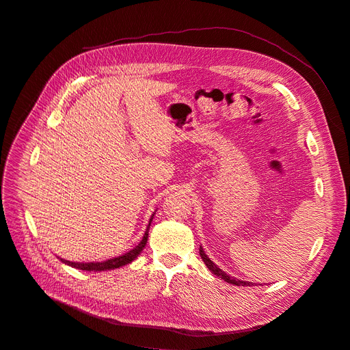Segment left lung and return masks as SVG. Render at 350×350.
<instances>
[{"mask_svg": "<svg viewBox=\"0 0 350 350\" xmlns=\"http://www.w3.org/2000/svg\"><path fill=\"white\" fill-rule=\"evenodd\" d=\"M199 255H201V258H202L204 263L206 265V268H208L213 275L219 276L221 279H224L225 282H228V284H230V285H235V286H254V282L241 280V279H237V278H234V276H229L228 273H225L221 268H218V266H216V265H215V263L208 258V255L205 254V251H204V247H202V246H199Z\"/></svg>", "mask_w": 350, "mask_h": 350, "instance_id": "obj_1", "label": "left lung"}]
</instances>
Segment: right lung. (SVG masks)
Returning a JSON list of instances; mask_svg holds the SVG:
<instances>
[{
  "mask_svg": "<svg viewBox=\"0 0 350 350\" xmlns=\"http://www.w3.org/2000/svg\"><path fill=\"white\" fill-rule=\"evenodd\" d=\"M154 215L155 212L152 213L151 219H149V224L146 226V230L145 234L142 237V241L134 247L131 249V251H128L126 254L121 255V256H116V258H112V259H107V260H103V262H71V260H65L62 258L61 262H64L65 265L68 266H72V268H77V269H82V271H88V272H101V271H111V269H116V268H121V266H125L131 262H134L138 255L144 251V247L146 245V241H148V232H149V226H151V222L154 219Z\"/></svg>",
  "mask_w": 350,
  "mask_h": 350,
  "instance_id": "add662e5",
  "label": "right lung"
}]
</instances>
